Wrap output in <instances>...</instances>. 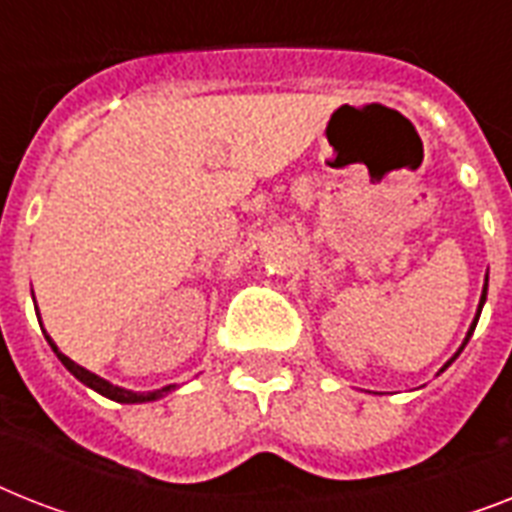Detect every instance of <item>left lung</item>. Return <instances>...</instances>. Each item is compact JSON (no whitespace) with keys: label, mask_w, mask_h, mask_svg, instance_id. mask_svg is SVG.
Returning a JSON list of instances; mask_svg holds the SVG:
<instances>
[{"label":"left lung","mask_w":512,"mask_h":512,"mask_svg":"<svg viewBox=\"0 0 512 512\" xmlns=\"http://www.w3.org/2000/svg\"><path fill=\"white\" fill-rule=\"evenodd\" d=\"M486 292H489V271H486V279H484V289H481V300H478V311H476V319H473V324H470V329H468V335H465V340H462V345L460 348H457V353H454L452 358H449V361H446L444 366H441V369H438V374L444 372V369H449V366H452V361L457 356H460L462 353V348H465V345H468V340L470 337H473V332H476V324H478V316H481V311H484V303H486Z\"/></svg>","instance_id":"1"}]
</instances>
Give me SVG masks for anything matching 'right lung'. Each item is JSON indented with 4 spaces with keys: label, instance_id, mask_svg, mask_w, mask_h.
I'll return each mask as SVG.
<instances>
[{
    "label": "right lung",
    "instance_id": "obj_1",
    "mask_svg": "<svg viewBox=\"0 0 512 512\" xmlns=\"http://www.w3.org/2000/svg\"><path fill=\"white\" fill-rule=\"evenodd\" d=\"M31 295H34V292H31ZM36 316H39V308H36ZM44 337H47V342H50V348L55 350V356L60 358V364L66 366L68 372L74 374L76 380L84 382L87 388H92L95 393H100V396L111 398V401H116V404H148V401H159V398H164L167 393H172V390L177 388V385H164V388L148 390V393H140V390H127V388H122V385H114V382L103 380V377H98V374L90 372V369H84V366H79L76 361H71L66 353H60L58 345L52 342L50 335H44Z\"/></svg>",
    "mask_w": 512,
    "mask_h": 512
}]
</instances>
